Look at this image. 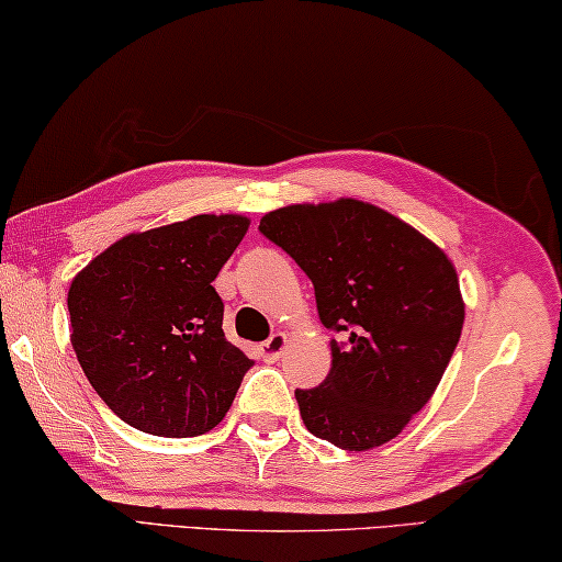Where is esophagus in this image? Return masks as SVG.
<instances>
[{
    "mask_svg": "<svg viewBox=\"0 0 562 562\" xmlns=\"http://www.w3.org/2000/svg\"><path fill=\"white\" fill-rule=\"evenodd\" d=\"M286 346H289V336H286V334H273V336L269 338V341L261 344L263 361H269V363L279 361L281 353H283V348H286Z\"/></svg>",
    "mask_w": 562,
    "mask_h": 562,
    "instance_id": "esophagus-1",
    "label": "esophagus"
}]
</instances>
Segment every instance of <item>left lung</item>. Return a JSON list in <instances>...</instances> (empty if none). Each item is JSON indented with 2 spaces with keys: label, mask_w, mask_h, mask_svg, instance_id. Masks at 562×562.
<instances>
[{
  "label": "left lung",
  "mask_w": 562,
  "mask_h": 562,
  "mask_svg": "<svg viewBox=\"0 0 562 562\" xmlns=\"http://www.w3.org/2000/svg\"><path fill=\"white\" fill-rule=\"evenodd\" d=\"M261 234L296 261L316 291L330 338V371L296 391L311 434L341 450L389 443L426 406L461 341L465 303L438 244L368 201L291 204Z\"/></svg>",
  "instance_id": "obj_1"
}]
</instances>
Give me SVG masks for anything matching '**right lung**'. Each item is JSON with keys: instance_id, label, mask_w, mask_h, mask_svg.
Returning a JSON list of instances; mask_svg holds the SVG:
<instances>
[{"instance_id": "obj_1", "label": "right lung", "mask_w": 562, "mask_h": 562, "mask_svg": "<svg viewBox=\"0 0 562 562\" xmlns=\"http://www.w3.org/2000/svg\"><path fill=\"white\" fill-rule=\"evenodd\" d=\"M248 224L244 214H196L126 234L74 276V353L99 398L136 430L201 436L232 408L251 358L226 341L211 283Z\"/></svg>"}]
</instances>
